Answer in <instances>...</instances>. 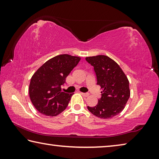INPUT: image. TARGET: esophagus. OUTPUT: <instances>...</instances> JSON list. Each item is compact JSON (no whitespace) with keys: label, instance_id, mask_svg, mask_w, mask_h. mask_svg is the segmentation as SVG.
I'll use <instances>...</instances> for the list:
<instances>
[{"label":"esophagus","instance_id":"34e87169","mask_svg":"<svg viewBox=\"0 0 159 159\" xmlns=\"http://www.w3.org/2000/svg\"><path fill=\"white\" fill-rule=\"evenodd\" d=\"M80 94H81V95L84 97H88V95H89V93H80Z\"/></svg>","mask_w":159,"mask_h":159}]
</instances>
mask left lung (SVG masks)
I'll list each match as a JSON object with an SVG mask.
<instances>
[{
    "mask_svg": "<svg viewBox=\"0 0 159 159\" xmlns=\"http://www.w3.org/2000/svg\"><path fill=\"white\" fill-rule=\"evenodd\" d=\"M93 66L97 84L103 89L98 104L88 109L103 119L113 118L121 112L130 95L129 81L119 65L106 55L85 57Z\"/></svg>",
    "mask_w": 159,
    "mask_h": 159,
    "instance_id": "left-lung-1",
    "label": "left lung"
}]
</instances>
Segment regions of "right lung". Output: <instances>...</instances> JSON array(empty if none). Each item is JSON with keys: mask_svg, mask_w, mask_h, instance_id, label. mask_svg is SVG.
I'll return each instance as SVG.
<instances>
[{"mask_svg": "<svg viewBox=\"0 0 159 159\" xmlns=\"http://www.w3.org/2000/svg\"><path fill=\"white\" fill-rule=\"evenodd\" d=\"M80 60L66 54L57 55L44 63L33 75L29 97L41 114L55 116L66 108L73 94L62 92L61 88Z\"/></svg>", "mask_w": 159, "mask_h": 159, "instance_id": "1", "label": "right lung"}]
</instances>
